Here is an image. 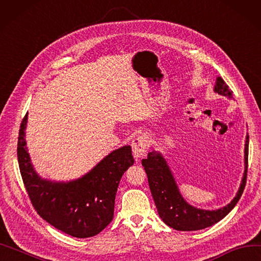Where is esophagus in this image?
I'll return each instance as SVG.
<instances>
[{"mask_svg":"<svg viewBox=\"0 0 261 261\" xmlns=\"http://www.w3.org/2000/svg\"><path fill=\"white\" fill-rule=\"evenodd\" d=\"M133 153L136 159L143 158L148 149V139L145 135H140L133 140Z\"/></svg>","mask_w":261,"mask_h":261,"instance_id":"1","label":"esophagus"}]
</instances>
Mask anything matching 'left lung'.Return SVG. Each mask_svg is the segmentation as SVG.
I'll return each instance as SVG.
<instances>
[{
    "instance_id": "left-lung-1",
    "label": "left lung",
    "mask_w": 261,
    "mask_h": 261,
    "mask_svg": "<svg viewBox=\"0 0 261 261\" xmlns=\"http://www.w3.org/2000/svg\"><path fill=\"white\" fill-rule=\"evenodd\" d=\"M214 92L229 98L233 97V91L228 88L227 84L225 83L221 76H218L216 79ZM248 144L249 136L247 134L244 157L245 171L238 192L236 193L235 198L226 206L213 211L201 210L190 205L182 198L177 182H175L170 168H169L163 154L154 150L148 152L147 159H143L142 164L147 173L148 183H149L152 198L161 220L171 228L183 231L206 228L223 220L234 208L244 192L246 180H247Z\"/></svg>"
}]
</instances>
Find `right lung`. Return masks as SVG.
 <instances>
[{"mask_svg": "<svg viewBox=\"0 0 261 261\" xmlns=\"http://www.w3.org/2000/svg\"><path fill=\"white\" fill-rule=\"evenodd\" d=\"M26 124L27 114L20 124L17 158L34 208L46 222L70 236H95L113 220L118 183L134 164L130 146L113 150L79 179L50 181L40 178L31 163L25 140Z\"/></svg>", "mask_w": 261, "mask_h": 261, "instance_id": "1", "label": "right lung"}]
</instances>
